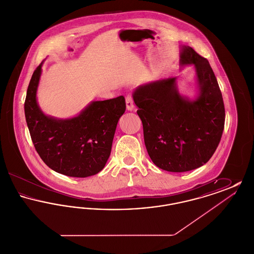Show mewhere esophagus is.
Instances as JSON below:
<instances>
[{
    "mask_svg": "<svg viewBox=\"0 0 254 254\" xmlns=\"http://www.w3.org/2000/svg\"><path fill=\"white\" fill-rule=\"evenodd\" d=\"M126 105H127V109L131 111L134 109V103H133L132 97L130 95H127L126 97Z\"/></svg>",
    "mask_w": 254,
    "mask_h": 254,
    "instance_id": "1",
    "label": "esophagus"
}]
</instances>
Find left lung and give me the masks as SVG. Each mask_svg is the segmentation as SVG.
<instances>
[{
	"label": "left lung",
	"instance_id": "obj_1",
	"mask_svg": "<svg viewBox=\"0 0 254 254\" xmlns=\"http://www.w3.org/2000/svg\"><path fill=\"white\" fill-rule=\"evenodd\" d=\"M180 64H194L199 95L193 101L179 93L176 78L140 85L133 93L147 153L158 168L171 172L205 165L215 152L225 126L223 97L208 61L182 46Z\"/></svg>",
	"mask_w": 254,
	"mask_h": 254
}]
</instances>
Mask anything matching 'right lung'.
Here are the masks:
<instances>
[{
    "mask_svg": "<svg viewBox=\"0 0 254 254\" xmlns=\"http://www.w3.org/2000/svg\"><path fill=\"white\" fill-rule=\"evenodd\" d=\"M42 64L37 66L26 91L25 120L35 149L54 171L85 178L105 168L118 121L126 110L124 96L94 101L78 116L56 119L47 116L37 103Z\"/></svg>",
    "mask_w": 254,
    "mask_h": 254,
    "instance_id": "add662e5",
    "label": "right lung"
}]
</instances>
